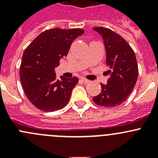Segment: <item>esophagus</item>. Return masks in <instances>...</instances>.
<instances>
[{"label":"esophagus","mask_w":158,"mask_h":158,"mask_svg":"<svg viewBox=\"0 0 158 158\" xmlns=\"http://www.w3.org/2000/svg\"><path fill=\"white\" fill-rule=\"evenodd\" d=\"M81 80H82L83 82H85V83H89V82H90V80H89V79H85V78H82Z\"/></svg>","instance_id":"obj_1"}]
</instances>
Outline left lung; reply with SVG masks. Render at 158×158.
Returning a JSON list of instances; mask_svg holds the SVG:
<instances>
[{
  "mask_svg": "<svg viewBox=\"0 0 158 158\" xmlns=\"http://www.w3.org/2000/svg\"><path fill=\"white\" fill-rule=\"evenodd\" d=\"M93 30L104 40L109 79L106 85L101 83V93L92 99L98 106L115 107L127 99L136 84L138 76L136 56L127 41L115 32L102 27Z\"/></svg>",
  "mask_w": 158,
  "mask_h": 158,
  "instance_id": "left-lung-1",
  "label": "left lung"
}]
</instances>
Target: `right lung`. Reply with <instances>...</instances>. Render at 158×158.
Listing matches in <instances>:
<instances>
[{
	"instance_id": "1",
	"label": "right lung",
	"mask_w": 158,
	"mask_h": 158,
	"mask_svg": "<svg viewBox=\"0 0 158 158\" xmlns=\"http://www.w3.org/2000/svg\"><path fill=\"white\" fill-rule=\"evenodd\" d=\"M84 33L83 30L54 28L39 35L23 52L20 79L30 102L44 111L63 109L78 83L77 77L56 78L55 68L67 56L72 43Z\"/></svg>"
}]
</instances>
